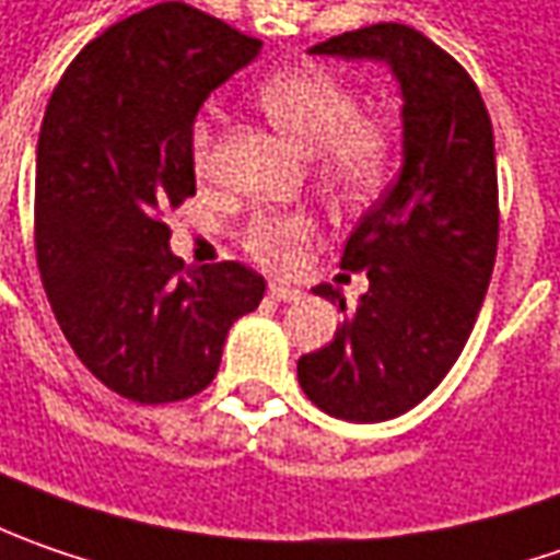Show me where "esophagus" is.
<instances>
[{"label": "esophagus", "mask_w": 560, "mask_h": 560, "mask_svg": "<svg viewBox=\"0 0 560 560\" xmlns=\"http://www.w3.org/2000/svg\"><path fill=\"white\" fill-rule=\"evenodd\" d=\"M269 298H272V301H279V304H291V301H298V298H301V288H291V284H279V281H272V284H269Z\"/></svg>", "instance_id": "34e87169"}]
</instances>
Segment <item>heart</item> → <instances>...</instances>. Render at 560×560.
Here are the masks:
<instances>
[{
  "label": "heart",
  "mask_w": 560,
  "mask_h": 560,
  "mask_svg": "<svg viewBox=\"0 0 560 560\" xmlns=\"http://www.w3.org/2000/svg\"><path fill=\"white\" fill-rule=\"evenodd\" d=\"M256 100L304 153L316 156L319 175L348 197H363L385 182L395 162V128L360 112V96L348 81L326 68H288L266 78ZM190 159L200 175L212 165V128L197 121L190 131ZM313 219L304 212H259L244 229L247 254L262 266H288L298 247L310 241Z\"/></svg>",
  "instance_id": "1"
}]
</instances>
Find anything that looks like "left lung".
<instances>
[{
	"label": "left lung",
	"mask_w": 560,
	"mask_h": 560,
	"mask_svg": "<svg viewBox=\"0 0 560 560\" xmlns=\"http://www.w3.org/2000/svg\"><path fill=\"white\" fill-rule=\"evenodd\" d=\"M310 56L385 61L401 86L398 182L353 229L341 269L370 291L319 351L298 360L304 395L328 417H401L448 376L482 306L499 250V175L492 121L470 74L407 24H373L316 43Z\"/></svg>",
	"instance_id": "1"
}]
</instances>
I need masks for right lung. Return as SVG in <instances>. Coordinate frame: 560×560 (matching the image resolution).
Wrapping results in <instances>:
<instances>
[{
  "label": "right lung",
  "instance_id": "right-lung-1",
  "mask_svg": "<svg viewBox=\"0 0 560 560\" xmlns=\"http://www.w3.org/2000/svg\"><path fill=\"white\" fill-rule=\"evenodd\" d=\"M262 43L184 2L131 14L68 65L37 143V266L68 345L115 395L184 401L219 373L266 281L184 266L165 212L197 194L190 131Z\"/></svg>",
  "mask_w": 560,
  "mask_h": 560
}]
</instances>
